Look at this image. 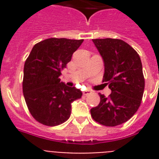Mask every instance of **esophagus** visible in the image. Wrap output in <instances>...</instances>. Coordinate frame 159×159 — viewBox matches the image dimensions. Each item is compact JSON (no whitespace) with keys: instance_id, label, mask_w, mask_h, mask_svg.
Returning a JSON list of instances; mask_svg holds the SVG:
<instances>
[{"instance_id":"esophagus-1","label":"esophagus","mask_w":159,"mask_h":159,"mask_svg":"<svg viewBox=\"0 0 159 159\" xmlns=\"http://www.w3.org/2000/svg\"><path fill=\"white\" fill-rule=\"evenodd\" d=\"M92 94V91H90V90H86L83 92V95L84 96H87V95H90Z\"/></svg>"}]
</instances>
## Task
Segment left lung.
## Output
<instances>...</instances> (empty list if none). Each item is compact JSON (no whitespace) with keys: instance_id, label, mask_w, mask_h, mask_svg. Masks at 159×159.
Instances as JSON below:
<instances>
[{"instance_id":"obj_1","label":"left lung","mask_w":159,"mask_h":159,"mask_svg":"<svg viewBox=\"0 0 159 159\" xmlns=\"http://www.w3.org/2000/svg\"><path fill=\"white\" fill-rule=\"evenodd\" d=\"M92 41L104 61L102 82H106L111 93L108 97L99 93L100 103L91 109V115L102 125H119L129 120L141 104L144 90L142 62L138 53L121 39Z\"/></svg>"}]
</instances>
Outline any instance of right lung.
I'll list each match as a JSON object with an SVG mask.
<instances>
[{"mask_svg": "<svg viewBox=\"0 0 159 159\" xmlns=\"http://www.w3.org/2000/svg\"><path fill=\"white\" fill-rule=\"evenodd\" d=\"M83 39L50 38L34 46L24 67L23 93L30 114L40 124L61 125L68 120L72 102L82 92L60 82V75Z\"/></svg>", "mask_w": 159, "mask_h": 159, "instance_id": "add662e5", "label": "right lung"}]
</instances>
